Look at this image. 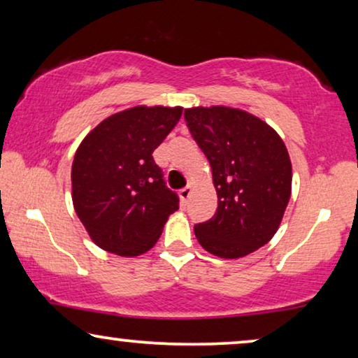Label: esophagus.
Instances as JSON below:
<instances>
[{"label": "esophagus", "instance_id": "34e87169", "mask_svg": "<svg viewBox=\"0 0 358 358\" xmlns=\"http://www.w3.org/2000/svg\"><path fill=\"white\" fill-rule=\"evenodd\" d=\"M190 194H192V189H190V187H184V189H180V190H179L180 203H182V205L187 203V200H189V197H190Z\"/></svg>", "mask_w": 358, "mask_h": 358}]
</instances>
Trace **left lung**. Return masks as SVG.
I'll return each mask as SVG.
<instances>
[{
	"label": "left lung",
	"mask_w": 358,
	"mask_h": 358,
	"mask_svg": "<svg viewBox=\"0 0 358 358\" xmlns=\"http://www.w3.org/2000/svg\"><path fill=\"white\" fill-rule=\"evenodd\" d=\"M185 124L207 156L217 212L194 227L203 249L224 259L248 256L271 241L292 192V163L280 136L261 119L229 107H194Z\"/></svg>",
	"instance_id": "1"
}]
</instances>
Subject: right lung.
I'll list each match as a JSON object with an SVG mask.
<instances>
[{
    "label": "right lung",
    "instance_id": "1",
    "mask_svg": "<svg viewBox=\"0 0 358 358\" xmlns=\"http://www.w3.org/2000/svg\"><path fill=\"white\" fill-rule=\"evenodd\" d=\"M182 107H134L102 120L78 148L73 205L92 241L119 256L151 249L179 197L153 151L178 125Z\"/></svg>",
    "mask_w": 358,
    "mask_h": 358
}]
</instances>
